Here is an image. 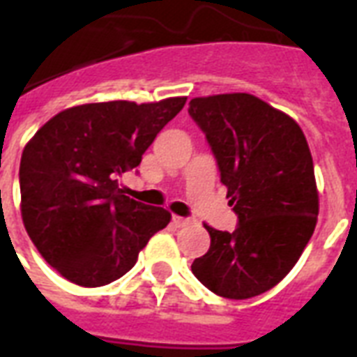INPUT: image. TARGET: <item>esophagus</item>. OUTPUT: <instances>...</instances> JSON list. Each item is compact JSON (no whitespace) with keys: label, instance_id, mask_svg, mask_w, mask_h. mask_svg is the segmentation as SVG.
<instances>
[{"label":"esophagus","instance_id":"obj_1","mask_svg":"<svg viewBox=\"0 0 357 357\" xmlns=\"http://www.w3.org/2000/svg\"><path fill=\"white\" fill-rule=\"evenodd\" d=\"M172 225L176 228H183L187 227V225H190V219H187V217H179V215H172Z\"/></svg>","mask_w":357,"mask_h":357}]
</instances>
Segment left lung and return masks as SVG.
I'll use <instances>...</instances> for the list:
<instances>
[{
    "instance_id": "obj_1",
    "label": "left lung",
    "mask_w": 357,
    "mask_h": 357,
    "mask_svg": "<svg viewBox=\"0 0 357 357\" xmlns=\"http://www.w3.org/2000/svg\"><path fill=\"white\" fill-rule=\"evenodd\" d=\"M189 116L206 135L238 215L234 232L204 225L211 245L190 269L217 296L255 298L287 277L317 227L305 135L290 116L249 93L197 97Z\"/></svg>"
}]
</instances>
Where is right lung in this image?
Masks as SVG:
<instances>
[{
    "mask_svg": "<svg viewBox=\"0 0 357 357\" xmlns=\"http://www.w3.org/2000/svg\"><path fill=\"white\" fill-rule=\"evenodd\" d=\"M185 97L67 108L46 121L20 160L22 221L52 268L80 287L123 277L170 213L125 197L121 174L136 168Z\"/></svg>",
    "mask_w": 357,
    "mask_h": 357,
    "instance_id": "add662e5",
    "label": "right lung"
}]
</instances>
